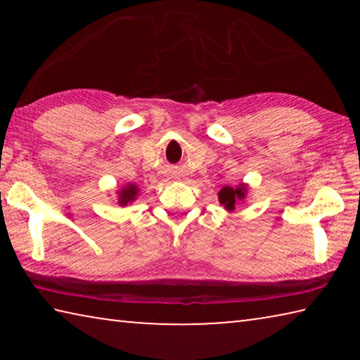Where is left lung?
<instances>
[{
  "instance_id": "1",
  "label": "left lung",
  "mask_w": 360,
  "mask_h": 360,
  "mask_svg": "<svg viewBox=\"0 0 360 360\" xmlns=\"http://www.w3.org/2000/svg\"><path fill=\"white\" fill-rule=\"evenodd\" d=\"M246 192H248L246 184H240L238 187L225 186L222 187V191L219 192V202H221V205H224L225 210L233 211L235 203H238L240 200L245 198Z\"/></svg>"
}]
</instances>
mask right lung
Segmentation results:
<instances>
[{
  "mask_svg": "<svg viewBox=\"0 0 360 360\" xmlns=\"http://www.w3.org/2000/svg\"><path fill=\"white\" fill-rule=\"evenodd\" d=\"M136 195H138V187L135 184L125 186L122 191H119V205L125 206V205L131 203L133 200L136 198Z\"/></svg>",
  "mask_w": 360,
  "mask_h": 360,
  "instance_id": "add662e5",
  "label": "right lung"
}]
</instances>
